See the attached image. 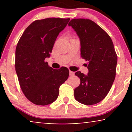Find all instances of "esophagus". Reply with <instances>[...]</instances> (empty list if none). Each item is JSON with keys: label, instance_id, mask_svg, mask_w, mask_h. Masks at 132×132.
Here are the masks:
<instances>
[{"label": "esophagus", "instance_id": "34e87169", "mask_svg": "<svg viewBox=\"0 0 132 132\" xmlns=\"http://www.w3.org/2000/svg\"><path fill=\"white\" fill-rule=\"evenodd\" d=\"M69 73H70V76H72L75 75V72L71 71H70Z\"/></svg>", "mask_w": 132, "mask_h": 132}]
</instances>
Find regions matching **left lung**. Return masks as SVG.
Instances as JSON below:
<instances>
[{
	"instance_id": "left-lung-1",
	"label": "left lung",
	"mask_w": 132,
	"mask_h": 132,
	"mask_svg": "<svg viewBox=\"0 0 132 132\" xmlns=\"http://www.w3.org/2000/svg\"><path fill=\"white\" fill-rule=\"evenodd\" d=\"M68 26L80 39L81 57L88 61V75L75 73L80 84L75 89V98L86 105L97 104L105 98L115 80L117 56L113 42L109 35L91 20L72 19Z\"/></svg>"
}]
</instances>
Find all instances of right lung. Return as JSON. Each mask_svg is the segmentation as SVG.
I'll list each match as a JSON object with an SVG mask.
<instances>
[{"label":"right lung","instance_id":"obj_1","mask_svg":"<svg viewBox=\"0 0 132 132\" xmlns=\"http://www.w3.org/2000/svg\"><path fill=\"white\" fill-rule=\"evenodd\" d=\"M69 21L70 19L48 18L34 21L16 47L15 67L20 85L26 98L37 105L55 102L59 86L69 76L67 68L53 69L44 61L50 57L57 36Z\"/></svg>","mask_w":132,"mask_h":132}]
</instances>
